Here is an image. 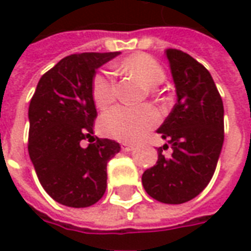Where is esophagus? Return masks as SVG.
<instances>
[{
	"instance_id": "34e87169",
	"label": "esophagus",
	"mask_w": 251,
	"mask_h": 251,
	"mask_svg": "<svg viewBox=\"0 0 251 251\" xmlns=\"http://www.w3.org/2000/svg\"><path fill=\"white\" fill-rule=\"evenodd\" d=\"M121 149L124 151V152H130L134 149V145L133 144H127V142H122L121 144Z\"/></svg>"
}]
</instances>
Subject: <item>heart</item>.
<instances>
[{
	"mask_svg": "<svg viewBox=\"0 0 251 251\" xmlns=\"http://www.w3.org/2000/svg\"><path fill=\"white\" fill-rule=\"evenodd\" d=\"M120 68L145 83L148 87H151L152 94H154L153 87L160 84L165 77L161 64L147 53H134L126 57L121 62ZM91 97L98 109L109 107L117 98L115 82L103 72L95 74L91 80ZM158 122L160 115L151 106H117L102 114L99 120V130L103 136L118 141L134 142L147 136L148 131L157 126Z\"/></svg>",
	"mask_w": 251,
	"mask_h": 251,
	"instance_id": "heart-1",
	"label": "heart"
}]
</instances>
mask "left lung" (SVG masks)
<instances>
[{
    "mask_svg": "<svg viewBox=\"0 0 251 251\" xmlns=\"http://www.w3.org/2000/svg\"><path fill=\"white\" fill-rule=\"evenodd\" d=\"M174 76L177 102L158 127L168 144L142 175L149 196L167 204H181L203 191L215 172L225 140L223 102L208 70L188 53L165 51ZM173 148L167 158L162 151Z\"/></svg>",
    "mask_w": 251,
    "mask_h": 251,
    "instance_id": "left-lung-1",
    "label": "left lung"
}]
</instances>
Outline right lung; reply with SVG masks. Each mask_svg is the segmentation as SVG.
<instances>
[{"label":"right lung","instance_id":"right-lung-1","mask_svg":"<svg viewBox=\"0 0 251 251\" xmlns=\"http://www.w3.org/2000/svg\"><path fill=\"white\" fill-rule=\"evenodd\" d=\"M120 52H83L66 56L47 71L30 99L28 152L40 184L67 207H90L107 187V161L118 142L94 138L97 109L91 97L95 70ZM91 144L83 148L80 142Z\"/></svg>","mask_w":251,"mask_h":251}]
</instances>
